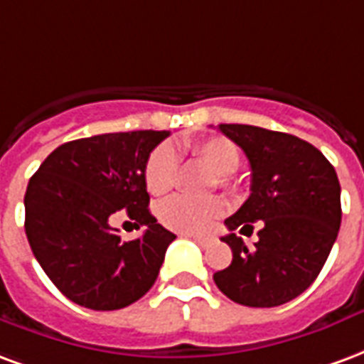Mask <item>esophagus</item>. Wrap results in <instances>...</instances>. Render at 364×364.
Here are the masks:
<instances>
[{
    "label": "esophagus",
    "instance_id": "esophagus-1",
    "mask_svg": "<svg viewBox=\"0 0 364 364\" xmlns=\"http://www.w3.org/2000/svg\"><path fill=\"white\" fill-rule=\"evenodd\" d=\"M184 237L193 238V240H196V242L200 244V246H205V244L209 242V238H205V237H198V235H184Z\"/></svg>",
    "mask_w": 364,
    "mask_h": 364
}]
</instances>
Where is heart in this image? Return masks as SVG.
<instances>
[{"instance_id": "obj_1", "label": "heart", "mask_w": 364, "mask_h": 364, "mask_svg": "<svg viewBox=\"0 0 364 364\" xmlns=\"http://www.w3.org/2000/svg\"><path fill=\"white\" fill-rule=\"evenodd\" d=\"M188 149L198 161L215 172V184L232 188L230 174L240 163V151L227 137H205L188 143ZM176 178V155L168 145L156 147L145 164V184L151 193H166ZM225 213V203L215 196L188 198L174 196L159 208V221L166 229L182 235H203Z\"/></svg>"}]
</instances>
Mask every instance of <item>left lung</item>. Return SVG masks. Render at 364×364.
<instances>
[{
    "mask_svg": "<svg viewBox=\"0 0 364 364\" xmlns=\"http://www.w3.org/2000/svg\"><path fill=\"white\" fill-rule=\"evenodd\" d=\"M219 129L248 156L250 198L225 221L229 267L213 275L230 301L272 309L293 301L322 272L341 225V188L330 161L304 139L244 124ZM259 227L248 249L234 230Z\"/></svg>",
    "mask_w": 364,
    "mask_h": 364,
    "instance_id": "obj_1",
    "label": "left lung"
}]
</instances>
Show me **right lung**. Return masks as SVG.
<instances>
[{
  "label": "right lung",
  "mask_w": 364,
  "mask_h": 364,
  "mask_svg": "<svg viewBox=\"0 0 364 364\" xmlns=\"http://www.w3.org/2000/svg\"><path fill=\"white\" fill-rule=\"evenodd\" d=\"M168 132L102 134L63 143L25 193V232L34 258L70 301L118 310L156 281L174 235L149 213L145 164ZM126 210L144 237L124 243L109 225Z\"/></svg>",
  "instance_id": "add662e5"
}]
</instances>
